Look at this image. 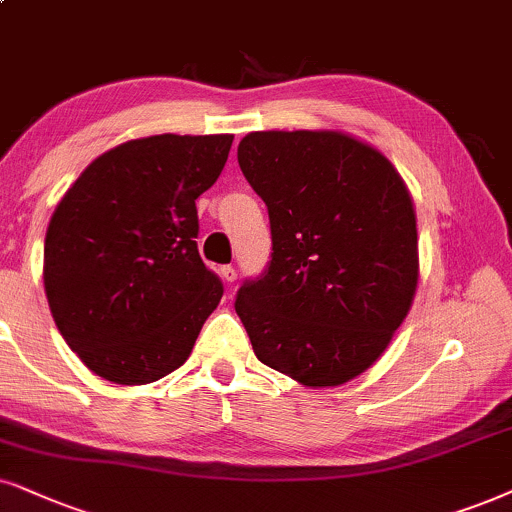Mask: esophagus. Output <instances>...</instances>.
<instances>
[{"instance_id":"obj_1","label":"esophagus","mask_w":512,"mask_h":512,"mask_svg":"<svg viewBox=\"0 0 512 512\" xmlns=\"http://www.w3.org/2000/svg\"><path fill=\"white\" fill-rule=\"evenodd\" d=\"M219 274H222V278H224V283H229V286H231V283H234L236 281V269L234 267H231V264H226V267H222V269H219Z\"/></svg>"}]
</instances>
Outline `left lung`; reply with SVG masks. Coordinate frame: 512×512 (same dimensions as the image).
Segmentation results:
<instances>
[{
    "label": "left lung",
    "instance_id": "1",
    "mask_svg": "<svg viewBox=\"0 0 512 512\" xmlns=\"http://www.w3.org/2000/svg\"><path fill=\"white\" fill-rule=\"evenodd\" d=\"M238 165L264 200L271 260L236 314L264 366L307 387L357 378L418 283L416 212L383 153L342 132H250Z\"/></svg>",
    "mask_w": 512,
    "mask_h": 512
}]
</instances>
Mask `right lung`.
Masks as SVG:
<instances>
[{"instance_id": "1", "label": "right lung", "mask_w": 512, "mask_h": 512, "mask_svg": "<svg viewBox=\"0 0 512 512\" xmlns=\"http://www.w3.org/2000/svg\"><path fill=\"white\" fill-rule=\"evenodd\" d=\"M231 134L134 139L84 170L51 215L44 290L63 340L118 385L155 383L189 359L224 286L198 255L196 198Z\"/></svg>"}]
</instances>
